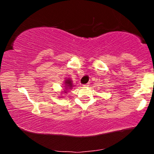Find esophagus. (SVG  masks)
Returning a JSON list of instances; mask_svg holds the SVG:
<instances>
[{"label": "esophagus", "instance_id": "1", "mask_svg": "<svg viewBox=\"0 0 154 154\" xmlns=\"http://www.w3.org/2000/svg\"><path fill=\"white\" fill-rule=\"evenodd\" d=\"M89 85H90V83H87V84H85V85H83L82 86H84V87H85V86H89Z\"/></svg>", "mask_w": 154, "mask_h": 154}]
</instances>
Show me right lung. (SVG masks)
Segmentation results:
<instances>
[{
    "label": "right lung",
    "mask_w": 154,
    "mask_h": 154,
    "mask_svg": "<svg viewBox=\"0 0 154 154\" xmlns=\"http://www.w3.org/2000/svg\"><path fill=\"white\" fill-rule=\"evenodd\" d=\"M72 81L71 79H67L65 80V82H64V91H63V93H66L67 91H69V90L72 89V88H73V84H72Z\"/></svg>",
    "instance_id": "obj_1"
}]
</instances>
